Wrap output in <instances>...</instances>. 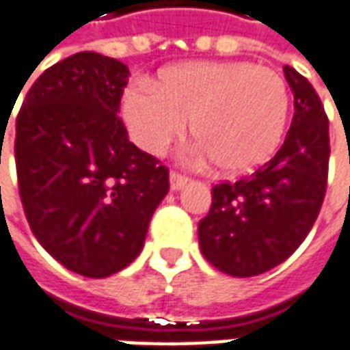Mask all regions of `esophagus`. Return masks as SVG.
<instances>
[{
	"instance_id": "34e87169",
	"label": "esophagus",
	"mask_w": 350,
	"mask_h": 350,
	"mask_svg": "<svg viewBox=\"0 0 350 350\" xmlns=\"http://www.w3.org/2000/svg\"><path fill=\"white\" fill-rule=\"evenodd\" d=\"M187 184V176L186 174H180V172H176V170H172L170 172V187L172 189H180V187H184Z\"/></svg>"
}]
</instances>
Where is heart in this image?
Wrapping results in <instances>:
<instances>
[{"label": "heart", "mask_w": 350, "mask_h": 350, "mask_svg": "<svg viewBox=\"0 0 350 350\" xmlns=\"http://www.w3.org/2000/svg\"><path fill=\"white\" fill-rule=\"evenodd\" d=\"M288 114L283 77L250 62H196L139 81L122 98V116L141 149L161 154L186 131L226 174L250 172L279 147Z\"/></svg>", "instance_id": "heart-1"}]
</instances>
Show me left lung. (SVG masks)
Wrapping results in <instances>:
<instances>
[{"label": "left lung", "instance_id": "left-lung-1", "mask_svg": "<svg viewBox=\"0 0 350 350\" xmlns=\"http://www.w3.org/2000/svg\"><path fill=\"white\" fill-rule=\"evenodd\" d=\"M295 116L271 161L236 182L211 189V209L199 221L201 254L219 271L254 277L283 263L318 219L329 170V122L318 92L284 66Z\"/></svg>", "mask_w": 350, "mask_h": 350}]
</instances>
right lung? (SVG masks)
<instances>
[{
    "instance_id": "right-lung-1",
    "label": "right lung",
    "mask_w": 350,
    "mask_h": 350,
    "mask_svg": "<svg viewBox=\"0 0 350 350\" xmlns=\"http://www.w3.org/2000/svg\"><path fill=\"white\" fill-rule=\"evenodd\" d=\"M129 71L79 52L34 81L17 114L18 196L31 230L69 271L103 279L137 258L168 168L118 118Z\"/></svg>"
}]
</instances>
